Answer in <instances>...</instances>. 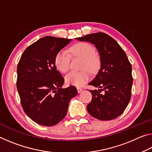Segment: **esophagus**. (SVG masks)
Wrapping results in <instances>:
<instances>
[{
    "label": "esophagus",
    "instance_id": "esophagus-1",
    "mask_svg": "<svg viewBox=\"0 0 152 152\" xmlns=\"http://www.w3.org/2000/svg\"><path fill=\"white\" fill-rule=\"evenodd\" d=\"M77 90H78V92H79V93L83 91V89H82V88H80V87H78V88H77Z\"/></svg>",
    "mask_w": 152,
    "mask_h": 152
}]
</instances>
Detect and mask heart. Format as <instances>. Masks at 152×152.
<instances>
[{
  "label": "heart",
  "instance_id": "heart-1",
  "mask_svg": "<svg viewBox=\"0 0 152 152\" xmlns=\"http://www.w3.org/2000/svg\"><path fill=\"white\" fill-rule=\"evenodd\" d=\"M74 57L82 59L80 72H71L66 77L68 84L75 86H82L88 81L91 73L96 72L99 70L101 60L95 53L94 46L86 42H80L72 46L70 49ZM71 56L66 50L58 51L55 56L54 63L56 68L61 73H66L70 70Z\"/></svg>",
  "mask_w": 152,
  "mask_h": 152
}]
</instances>
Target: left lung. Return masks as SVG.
<instances>
[{"mask_svg":"<svg viewBox=\"0 0 152 152\" xmlns=\"http://www.w3.org/2000/svg\"><path fill=\"white\" fill-rule=\"evenodd\" d=\"M78 39L93 43L101 56V68L89 83L101 89L90 90L92 101L87 110L99 120L114 119L124 112L132 96V64L121 47L106 33H92Z\"/></svg>","mask_w":152,"mask_h":152,"instance_id":"obj_1","label":"left lung"}]
</instances>
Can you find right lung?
<instances>
[{"instance_id": "obj_1", "label": "right lung", "mask_w": 152, "mask_h": 152, "mask_svg": "<svg viewBox=\"0 0 152 152\" xmlns=\"http://www.w3.org/2000/svg\"><path fill=\"white\" fill-rule=\"evenodd\" d=\"M71 39L46 36L25 49L17 65V88L25 113L38 124L53 126L66 115L76 87L61 88L64 78L56 69L55 56Z\"/></svg>"}]
</instances>
